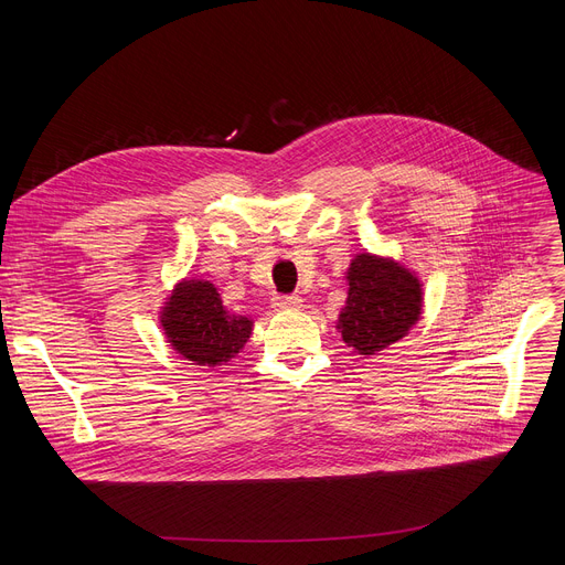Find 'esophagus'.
<instances>
[{
	"label": "esophagus",
	"instance_id": "obj_1",
	"mask_svg": "<svg viewBox=\"0 0 565 565\" xmlns=\"http://www.w3.org/2000/svg\"><path fill=\"white\" fill-rule=\"evenodd\" d=\"M273 307L281 309V311L300 309L302 307V298H300V295H277V298H273Z\"/></svg>",
	"mask_w": 565,
	"mask_h": 565
}]
</instances>
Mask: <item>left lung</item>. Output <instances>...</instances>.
Listing matches in <instances>:
<instances>
[{
	"label": "left lung",
	"instance_id": "8db88e82",
	"mask_svg": "<svg viewBox=\"0 0 565 565\" xmlns=\"http://www.w3.org/2000/svg\"><path fill=\"white\" fill-rule=\"evenodd\" d=\"M348 300L339 313L343 341L358 354H375L403 339L422 316V284L392 258L354 256Z\"/></svg>",
	"mask_w": 565,
	"mask_h": 565
}]
</instances>
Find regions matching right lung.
Listing matches in <instances>:
<instances>
[{
  "label": "right lung",
  "instance_id": "add662e5",
  "mask_svg": "<svg viewBox=\"0 0 565 565\" xmlns=\"http://www.w3.org/2000/svg\"><path fill=\"white\" fill-rule=\"evenodd\" d=\"M162 330L185 360L217 366L243 350L252 334V320L226 311L211 281L185 279L162 307Z\"/></svg>",
  "mask_w": 565,
  "mask_h": 565
}]
</instances>
